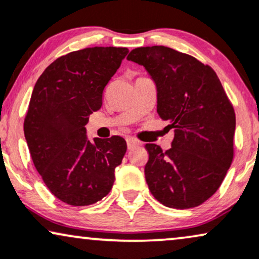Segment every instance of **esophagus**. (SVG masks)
Returning a JSON list of instances; mask_svg holds the SVG:
<instances>
[{"instance_id":"34e87169","label":"esophagus","mask_w":259,"mask_h":259,"mask_svg":"<svg viewBox=\"0 0 259 259\" xmlns=\"http://www.w3.org/2000/svg\"><path fill=\"white\" fill-rule=\"evenodd\" d=\"M126 142H127V147H128V150H132L134 146L139 145V142H138L137 139H134V138H131V137L127 138Z\"/></svg>"}]
</instances>
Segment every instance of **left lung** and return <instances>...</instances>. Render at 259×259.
Returning <instances> with one entry per match:
<instances>
[{
	"label": "left lung",
	"instance_id": "8db88e82",
	"mask_svg": "<svg viewBox=\"0 0 259 259\" xmlns=\"http://www.w3.org/2000/svg\"><path fill=\"white\" fill-rule=\"evenodd\" d=\"M127 59L147 70L157 85V113L175 128L171 149L146 144L151 194L176 209L197 207L215 194L234 157L236 113L215 71L193 56L151 46Z\"/></svg>",
	"mask_w": 259,
	"mask_h": 259
}]
</instances>
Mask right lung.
Listing matches in <instances>:
<instances>
[{
    "label": "right lung",
    "instance_id": "1",
    "mask_svg": "<svg viewBox=\"0 0 259 259\" xmlns=\"http://www.w3.org/2000/svg\"><path fill=\"white\" fill-rule=\"evenodd\" d=\"M127 53L99 46L70 52L50 64L33 89L23 121L29 153L49 190L71 206L102 200L126 153L123 138L92 143L84 126Z\"/></svg>",
    "mask_w": 259,
    "mask_h": 259
}]
</instances>
